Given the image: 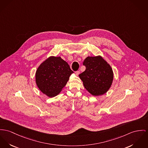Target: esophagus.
Masks as SVG:
<instances>
[{"instance_id":"obj_1","label":"esophagus","mask_w":148,"mask_h":148,"mask_svg":"<svg viewBox=\"0 0 148 148\" xmlns=\"http://www.w3.org/2000/svg\"><path fill=\"white\" fill-rule=\"evenodd\" d=\"M75 74H76L77 75H78L79 74L80 71H76L75 72Z\"/></svg>"}]
</instances>
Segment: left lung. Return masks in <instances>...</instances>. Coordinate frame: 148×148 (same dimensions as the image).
<instances>
[{
  "mask_svg": "<svg viewBox=\"0 0 148 148\" xmlns=\"http://www.w3.org/2000/svg\"><path fill=\"white\" fill-rule=\"evenodd\" d=\"M83 65L86 70L79 75L85 88L92 95L99 96L110 87L113 73L111 66L101 56L87 57Z\"/></svg>",
  "mask_w": 148,
  "mask_h": 148,
  "instance_id": "8db88e82",
  "label": "left lung"
}]
</instances>
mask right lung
Returning <instances> with one entry per match:
<instances>
[{
  "mask_svg": "<svg viewBox=\"0 0 148 148\" xmlns=\"http://www.w3.org/2000/svg\"><path fill=\"white\" fill-rule=\"evenodd\" d=\"M73 73L68 64L61 57H49L37 69L36 83L43 93L52 97L61 91Z\"/></svg>",
  "mask_w": 148,
  "mask_h": 148,
  "instance_id": "1",
  "label": "right lung"
}]
</instances>
